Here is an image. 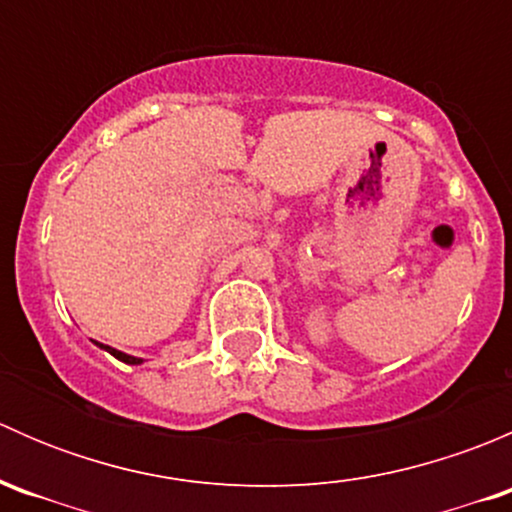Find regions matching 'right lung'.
Returning <instances> with one entry per match:
<instances>
[{"instance_id": "add662e5", "label": "right lung", "mask_w": 512, "mask_h": 512, "mask_svg": "<svg viewBox=\"0 0 512 512\" xmlns=\"http://www.w3.org/2000/svg\"><path fill=\"white\" fill-rule=\"evenodd\" d=\"M96 347H101V349H106L108 354H113L116 356L118 361H123V364H143V359H138V356H131V354H123V352H118V349H113V347H108V344H101V342H94Z\"/></svg>"}]
</instances>
